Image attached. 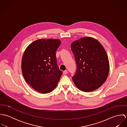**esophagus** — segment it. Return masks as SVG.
I'll return each instance as SVG.
<instances>
[{"instance_id": "obj_1", "label": "esophagus", "mask_w": 127, "mask_h": 127, "mask_svg": "<svg viewBox=\"0 0 127 127\" xmlns=\"http://www.w3.org/2000/svg\"><path fill=\"white\" fill-rule=\"evenodd\" d=\"M68 73V72H67V70H65V71H64V72H63V74H64V75H65V74H67Z\"/></svg>"}]
</instances>
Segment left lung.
Wrapping results in <instances>:
<instances>
[{
  "instance_id": "obj_1",
  "label": "left lung",
  "mask_w": 127,
  "mask_h": 127,
  "mask_svg": "<svg viewBox=\"0 0 127 127\" xmlns=\"http://www.w3.org/2000/svg\"><path fill=\"white\" fill-rule=\"evenodd\" d=\"M71 48L77 64L72 77L75 86L84 92L97 90L109 75V60L104 47L95 38L86 36L73 42Z\"/></svg>"
}]
</instances>
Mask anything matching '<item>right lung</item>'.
Returning a JSON list of instances; mask_svg holds the SVG:
<instances>
[{
  "mask_svg": "<svg viewBox=\"0 0 127 127\" xmlns=\"http://www.w3.org/2000/svg\"><path fill=\"white\" fill-rule=\"evenodd\" d=\"M61 43L58 39H38L24 52L21 61L23 77L38 92H51L59 82L63 72L58 66L56 52Z\"/></svg>",
  "mask_w": 127,
  "mask_h": 127,
  "instance_id": "1",
  "label": "right lung"
}]
</instances>
